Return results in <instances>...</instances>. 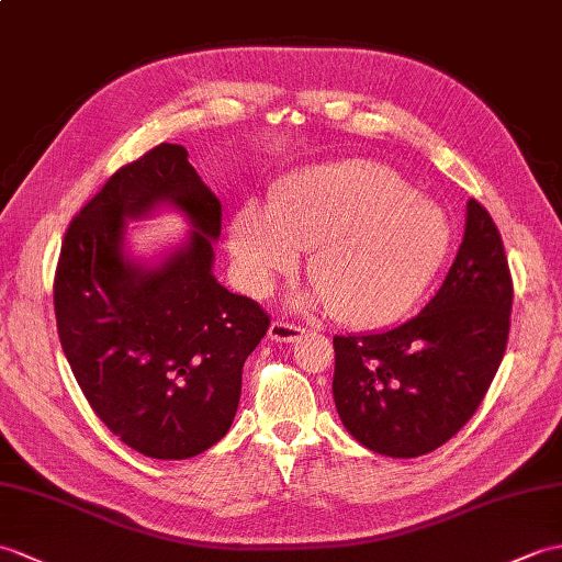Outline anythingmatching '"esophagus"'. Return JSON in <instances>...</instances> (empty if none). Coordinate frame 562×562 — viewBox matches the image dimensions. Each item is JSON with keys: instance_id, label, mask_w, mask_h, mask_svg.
Returning <instances> with one entry per match:
<instances>
[{"instance_id": "1", "label": "esophagus", "mask_w": 562, "mask_h": 562, "mask_svg": "<svg viewBox=\"0 0 562 562\" xmlns=\"http://www.w3.org/2000/svg\"><path fill=\"white\" fill-rule=\"evenodd\" d=\"M302 335H304L302 325L290 323V321H280V318L272 321L270 330H268V337H270V340H276V342H294Z\"/></svg>"}]
</instances>
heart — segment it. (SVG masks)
<instances>
[{
  "label": "heart",
  "instance_id": "heart-1",
  "mask_svg": "<svg viewBox=\"0 0 562 562\" xmlns=\"http://www.w3.org/2000/svg\"><path fill=\"white\" fill-rule=\"evenodd\" d=\"M452 246L442 207L414 195L393 169L340 162L290 177L270 211L234 217L232 251L244 282L266 292L308 251L306 276L328 313L351 328H378L407 313L436 280Z\"/></svg>",
  "mask_w": 562,
  "mask_h": 562
}]
</instances>
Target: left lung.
<instances>
[{
  "mask_svg": "<svg viewBox=\"0 0 562 562\" xmlns=\"http://www.w3.org/2000/svg\"><path fill=\"white\" fill-rule=\"evenodd\" d=\"M513 294L501 232L472 199L460 251L414 318L333 337V395L349 434L387 458H419L448 442L472 419L501 367Z\"/></svg>",
  "mask_w": 562,
  "mask_h": 562,
  "instance_id": "obj_1",
  "label": "left lung"
}]
</instances>
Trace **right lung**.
I'll list each match as a JSON object with an SVG mask.
<instances>
[{"mask_svg":"<svg viewBox=\"0 0 562 562\" xmlns=\"http://www.w3.org/2000/svg\"><path fill=\"white\" fill-rule=\"evenodd\" d=\"M187 148L160 143L104 181L74 215L55 270L64 355L90 407L128 448L187 460L227 434L246 357L270 316L213 278L222 205L189 165ZM175 202L196 227L160 269L123 260V220Z\"/></svg>","mask_w":562,"mask_h":562,"instance_id":"obj_1","label":"right lung"}]
</instances>
